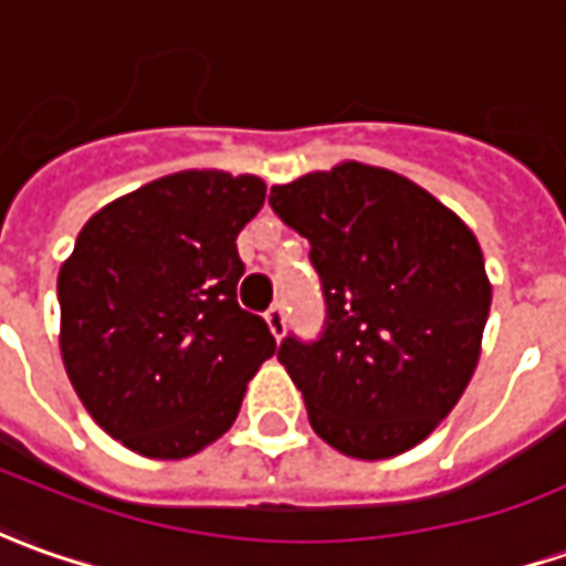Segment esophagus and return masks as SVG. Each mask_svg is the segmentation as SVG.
<instances>
[{
    "mask_svg": "<svg viewBox=\"0 0 566 566\" xmlns=\"http://www.w3.org/2000/svg\"><path fill=\"white\" fill-rule=\"evenodd\" d=\"M266 325H269V332L275 334V340H279V337H282V334H284V310H282V303L269 306V310H266Z\"/></svg>",
    "mask_w": 566,
    "mask_h": 566,
    "instance_id": "34e87169",
    "label": "esophagus"
}]
</instances>
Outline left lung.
<instances>
[{
	"label": "left lung",
	"instance_id": "obj_1",
	"mask_svg": "<svg viewBox=\"0 0 566 566\" xmlns=\"http://www.w3.org/2000/svg\"><path fill=\"white\" fill-rule=\"evenodd\" d=\"M269 203L310 241L328 306L315 344L279 347L313 430L363 461L418 446L480 359L493 287L474 232L412 179L356 160L272 186Z\"/></svg>",
	"mask_w": 566,
	"mask_h": 566
}]
</instances>
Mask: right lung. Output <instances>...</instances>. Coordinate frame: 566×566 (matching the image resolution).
Segmentation results:
<instances>
[{"label":"right lung","instance_id":"right-lung-1","mask_svg":"<svg viewBox=\"0 0 566 566\" xmlns=\"http://www.w3.org/2000/svg\"><path fill=\"white\" fill-rule=\"evenodd\" d=\"M260 176L182 170L102 207L57 272L61 359L95 424L148 459H188L232 428L275 353L238 306L234 238Z\"/></svg>","mask_w":566,"mask_h":566}]
</instances>
